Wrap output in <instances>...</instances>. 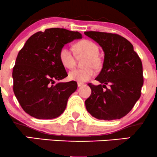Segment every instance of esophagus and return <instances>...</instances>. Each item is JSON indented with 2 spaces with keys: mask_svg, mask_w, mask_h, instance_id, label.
<instances>
[{
  "mask_svg": "<svg viewBox=\"0 0 157 157\" xmlns=\"http://www.w3.org/2000/svg\"><path fill=\"white\" fill-rule=\"evenodd\" d=\"M83 85L84 83H82V82H77V86H78V87H80V86H83Z\"/></svg>",
  "mask_w": 157,
  "mask_h": 157,
  "instance_id": "34e87169",
  "label": "esophagus"
}]
</instances>
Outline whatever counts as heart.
<instances>
[{
	"label": "heart",
	"mask_w": 157,
	"mask_h": 157,
	"mask_svg": "<svg viewBox=\"0 0 157 157\" xmlns=\"http://www.w3.org/2000/svg\"><path fill=\"white\" fill-rule=\"evenodd\" d=\"M74 51L77 57L86 56L83 60L82 68L71 70L68 73V78L77 82H86L95 75L94 67L96 69L100 68L101 61L98 57L99 47L97 45L89 40H82L74 45ZM59 57L61 63L64 67L71 68L75 67L76 63L74 53L66 46L60 49Z\"/></svg>",
	"instance_id": "heart-1"
}]
</instances>
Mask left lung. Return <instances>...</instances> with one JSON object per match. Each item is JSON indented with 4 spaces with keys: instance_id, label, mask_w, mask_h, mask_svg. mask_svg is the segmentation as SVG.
I'll list each match as a JSON object with an SVG mask.
<instances>
[{
    "instance_id": "left-lung-1",
    "label": "left lung",
    "mask_w": 157,
    "mask_h": 157,
    "mask_svg": "<svg viewBox=\"0 0 157 157\" xmlns=\"http://www.w3.org/2000/svg\"><path fill=\"white\" fill-rule=\"evenodd\" d=\"M84 34L96 41L105 54L102 68L95 78L103 85L88 84L91 94L85 101L86 109L98 120H119L130 112L141 96L142 61L133 45L122 36L100 32Z\"/></svg>"
}]
</instances>
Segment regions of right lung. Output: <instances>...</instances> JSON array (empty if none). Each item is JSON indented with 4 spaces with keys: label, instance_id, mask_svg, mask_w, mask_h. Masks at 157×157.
Segmentation results:
<instances>
[{
    "label": "right lung",
    "instance_id": "right-lung-1",
    "mask_svg": "<svg viewBox=\"0 0 157 157\" xmlns=\"http://www.w3.org/2000/svg\"><path fill=\"white\" fill-rule=\"evenodd\" d=\"M78 32L52 28L29 37L16 58L12 71L13 91L25 112L37 119H55L65 111L68 97L77 89L75 81L59 82L68 76L59 57L60 49Z\"/></svg>",
    "mask_w": 157,
    "mask_h": 157
}]
</instances>
